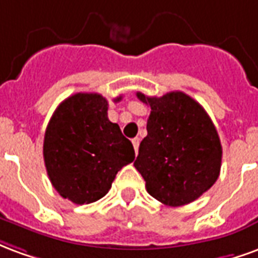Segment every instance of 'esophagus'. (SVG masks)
<instances>
[{"instance_id": "34e87169", "label": "esophagus", "mask_w": 258, "mask_h": 258, "mask_svg": "<svg viewBox=\"0 0 258 258\" xmlns=\"http://www.w3.org/2000/svg\"><path fill=\"white\" fill-rule=\"evenodd\" d=\"M133 145H134L135 153H138V148H140V138H134V140H133Z\"/></svg>"}]
</instances>
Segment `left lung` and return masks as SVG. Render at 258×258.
Masks as SVG:
<instances>
[{
	"label": "left lung",
	"mask_w": 258,
	"mask_h": 258,
	"mask_svg": "<svg viewBox=\"0 0 258 258\" xmlns=\"http://www.w3.org/2000/svg\"><path fill=\"white\" fill-rule=\"evenodd\" d=\"M137 96L151 106V114L135 168L149 195L163 205H188L220 175L222 148L216 127L205 109L181 91Z\"/></svg>",
	"instance_id": "obj_1"
}]
</instances>
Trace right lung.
Instances as JSON below:
<instances>
[{
	"mask_svg": "<svg viewBox=\"0 0 258 258\" xmlns=\"http://www.w3.org/2000/svg\"><path fill=\"white\" fill-rule=\"evenodd\" d=\"M134 159L133 144L107 118V101L99 94L69 96L45 130L44 162L49 181L76 205L103 198L117 171Z\"/></svg>",
	"mask_w": 258,
	"mask_h": 258,
	"instance_id": "add662e5",
	"label": "right lung"
}]
</instances>
